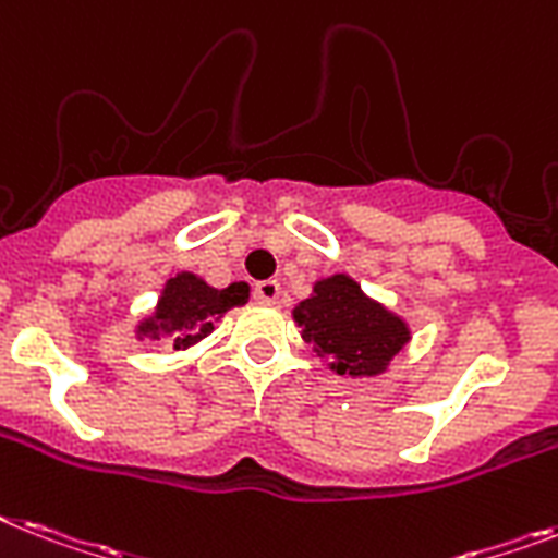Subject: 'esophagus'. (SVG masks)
<instances>
[{"mask_svg": "<svg viewBox=\"0 0 558 558\" xmlns=\"http://www.w3.org/2000/svg\"><path fill=\"white\" fill-rule=\"evenodd\" d=\"M255 298L260 303H278L280 301V283L278 280H260L255 287Z\"/></svg>", "mask_w": 558, "mask_h": 558, "instance_id": "obj_1", "label": "esophagus"}]
</instances>
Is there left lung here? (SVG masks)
Returning a JSON list of instances; mask_svg holds the SVG:
<instances>
[{"mask_svg":"<svg viewBox=\"0 0 558 558\" xmlns=\"http://www.w3.org/2000/svg\"><path fill=\"white\" fill-rule=\"evenodd\" d=\"M292 318L303 341L329 361V369L352 378L387 373L389 361L410 343L404 318L366 298L350 275L320 278L310 298L294 306Z\"/></svg>","mask_w":558,"mask_h":558,"instance_id":"8db88e82","label":"left lung"}]
</instances>
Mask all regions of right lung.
<instances>
[{
	"label": "right lung",
	"instance_id": "1",
	"mask_svg": "<svg viewBox=\"0 0 558 558\" xmlns=\"http://www.w3.org/2000/svg\"><path fill=\"white\" fill-rule=\"evenodd\" d=\"M248 301V283H229L226 289L208 287L206 280L180 271L166 280L157 310L148 318L140 320L137 338L148 341H166L174 350H189L201 343L226 312L243 306Z\"/></svg>",
	"mask_w": 558,
	"mask_h": 558
}]
</instances>
